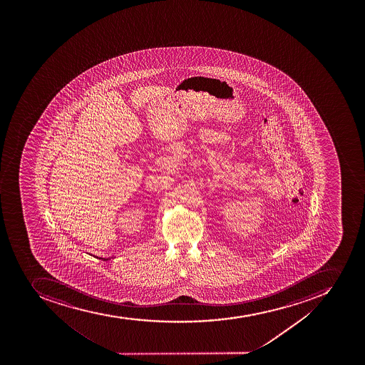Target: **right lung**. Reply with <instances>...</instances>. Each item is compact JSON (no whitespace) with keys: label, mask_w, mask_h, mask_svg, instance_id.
I'll return each mask as SVG.
<instances>
[{"label":"right lung","mask_w":365,"mask_h":365,"mask_svg":"<svg viewBox=\"0 0 365 365\" xmlns=\"http://www.w3.org/2000/svg\"><path fill=\"white\" fill-rule=\"evenodd\" d=\"M99 259H101V260H103V262H107V260H108V259H105V258H99Z\"/></svg>","instance_id":"right-lung-1"}]
</instances>
